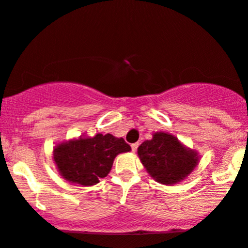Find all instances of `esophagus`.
Wrapping results in <instances>:
<instances>
[{"instance_id":"34e87169","label":"esophagus","mask_w":248,"mask_h":248,"mask_svg":"<svg viewBox=\"0 0 248 248\" xmlns=\"http://www.w3.org/2000/svg\"><path fill=\"white\" fill-rule=\"evenodd\" d=\"M138 147H139V143H138V142L132 143V151H133V152H137Z\"/></svg>"}]
</instances>
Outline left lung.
<instances>
[{
	"label": "left lung",
	"mask_w": 248,
	"mask_h": 248,
	"mask_svg": "<svg viewBox=\"0 0 248 248\" xmlns=\"http://www.w3.org/2000/svg\"><path fill=\"white\" fill-rule=\"evenodd\" d=\"M138 155L147 172L157 182L173 185L184 180L198 164L197 153L189 151L167 133H155L141 143Z\"/></svg>",
	"instance_id": "8db88e82"
}]
</instances>
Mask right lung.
I'll use <instances>...</instances> for the list:
<instances>
[{"instance_id": "add662e5", "label": "right lung", "mask_w": 248, "mask_h": 248, "mask_svg": "<svg viewBox=\"0 0 248 248\" xmlns=\"http://www.w3.org/2000/svg\"><path fill=\"white\" fill-rule=\"evenodd\" d=\"M129 151L130 146L122 138L97 134L59 145L54 151V160L66 180L92 186L107 176L116 155Z\"/></svg>"}]
</instances>
